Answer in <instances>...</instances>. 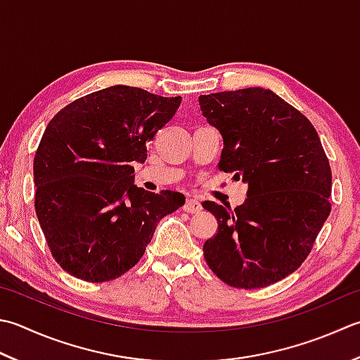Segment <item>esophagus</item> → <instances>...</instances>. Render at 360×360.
Instances as JSON below:
<instances>
[{"mask_svg":"<svg viewBox=\"0 0 360 360\" xmlns=\"http://www.w3.org/2000/svg\"><path fill=\"white\" fill-rule=\"evenodd\" d=\"M201 202L198 200H188L186 204H184V210L187 214H198L201 212Z\"/></svg>","mask_w":360,"mask_h":360,"instance_id":"esophagus-1","label":"esophagus"}]
</instances>
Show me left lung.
Wrapping results in <instances>:
<instances>
[{"instance_id":"obj_1","label":"left lung","mask_w":360,"mask_h":360,"mask_svg":"<svg viewBox=\"0 0 360 360\" xmlns=\"http://www.w3.org/2000/svg\"><path fill=\"white\" fill-rule=\"evenodd\" d=\"M200 105L223 137L218 168L248 184L234 210L202 202L218 221L204 259L231 287L271 285L300 269L329 217L326 153L312 123L269 89L201 95Z\"/></svg>"}]
</instances>
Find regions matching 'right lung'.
Wrapping results in <instances>:
<instances>
[{
	"instance_id": "right-lung-1",
	"label": "right lung",
	"mask_w": 360,
	"mask_h": 360,
	"mask_svg": "<svg viewBox=\"0 0 360 360\" xmlns=\"http://www.w3.org/2000/svg\"><path fill=\"white\" fill-rule=\"evenodd\" d=\"M181 96L112 86L70 103L48 123L34 158L35 214L63 270L87 283L122 276L158 223L186 202L134 184V164L176 114Z\"/></svg>"
}]
</instances>
